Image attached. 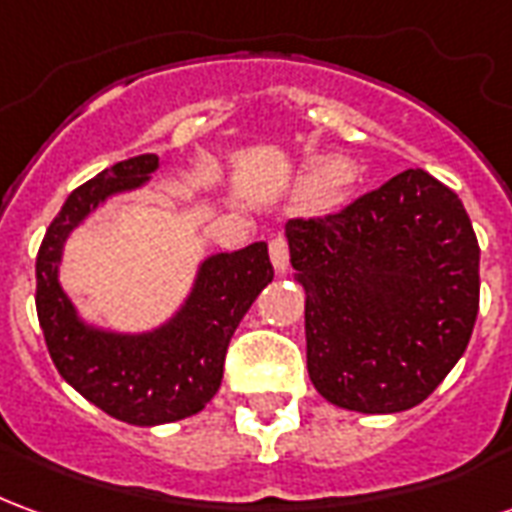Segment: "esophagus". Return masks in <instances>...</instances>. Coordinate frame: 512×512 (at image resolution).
Segmentation results:
<instances>
[{"label":"esophagus","instance_id":"34e87169","mask_svg":"<svg viewBox=\"0 0 512 512\" xmlns=\"http://www.w3.org/2000/svg\"><path fill=\"white\" fill-rule=\"evenodd\" d=\"M268 255H271V263L277 271H288L290 263V249H288V238L285 235H274L271 241H268Z\"/></svg>","mask_w":512,"mask_h":512}]
</instances>
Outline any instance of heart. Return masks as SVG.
Here are the masks:
<instances>
[{"instance_id":"1","label":"heart","mask_w":512,"mask_h":512,"mask_svg":"<svg viewBox=\"0 0 512 512\" xmlns=\"http://www.w3.org/2000/svg\"><path fill=\"white\" fill-rule=\"evenodd\" d=\"M340 180H343V167H340V164L326 167L321 172V180H318V189H315V194H321V197L332 194V191L340 186Z\"/></svg>"}]
</instances>
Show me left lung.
I'll return each instance as SVG.
<instances>
[{
    "mask_svg": "<svg viewBox=\"0 0 512 512\" xmlns=\"http://www.w3.org/2000/svg\"><path fill=\"white\" fill-rule=\"evenodd\" d=\"M285 233L315 389L362 414L419 406L463 356L480 307V246L458 194L406 169Z\"/></svg>",
    "mask_w": 512,
    "mask_h": 512,
    "instance_id": "obj_1",
    "label": "left lung"
}]
</instances>
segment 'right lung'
Listing matches in <instances>:
<instances>
[{"instance_id":"1","label":"right lung","mask_w":512,"mask_h":512,"mask_svg":"<svg viewBox=\"0 0 512 512\" xmlns=\"http://www.w3.org/2000/svg\"><path fill=\"white\" fill-rule=\"evenodd\" d=\"M158 156L145 153L98 172L71 191L46 230L35 263V307L54 367L68 384L109 417L128 425H164L211 403L222 384L224 356L238 323L274 279L263 241L208 257L183 310L156 332L112 334L79 321L60 288L62 244L109 194L142 186Z\"/></svg>"}]
</instances>
